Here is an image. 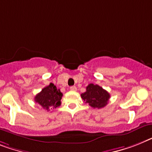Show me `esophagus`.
I'll return each instance as SVG.
<instances>
[{"label": "esophagus", "mask_w": 152, "mask_h": 152, "mask_svg": "<svg viewBox=\"0 0 152 152\" xmlns=\"http://www.w3.org/2000/svg\"><path fill=\"white\" fill-rule=\"evenodd\" d=\"M70 89H71V91H76V90H77V88H76V86H71V87L70 88Z\"/></svg>", "instance_id": "34e87169"}]
</instances>
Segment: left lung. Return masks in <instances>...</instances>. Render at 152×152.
<instances>
[{
    "mask_svg": "<svg viewBox=\"0 0 152 152\" xmlns=\"http://www.w3.org/2000/svg\"><path fill=\"white\" fill-rule=\"evenodd\" d=\"M81 97L91 107L101 109L107 105L110 95L99 85L89 84L86 87V91L81 94Z\"/></svg>",
    "mask_w": 152,
    "mask_h": 152,
    "instance_id": "obj_1",
    "label": "left lung"
}]
</instances>
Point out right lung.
<instances>
[{
  "instance_id": "add662e5",
  "label": "right lung",
  "mask_w": 152,
  "mask_h": 152,
  "mask_svg": "<svg viewBox=\"0 0 152 152\" xmlns=\"http://www.w3.org/2000/svg\"><path fill=\"white\" fill-rule=\"evenodd\" d=\"M62 96L63 94L60 89H57L56 85L50 83L48 86L43 88L42 91L35 96V101L43 109L50 111L53 109L61 106Z\"/></svg>"
}]
</instances>
